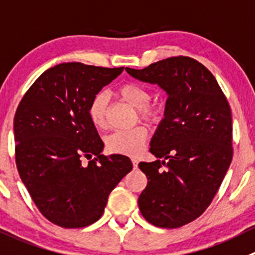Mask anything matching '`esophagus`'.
Segmentation results:
<instances>
[{
	"mask_svg": "<svg viewBox=\"0 0 255 255\" xmlns=\"http://www.w3.org/2000/svg\"><path fill=\"white\" fill-rule=\"evenodd\" d=\"M132 164H133V167H134V168L138 167V159H137V158H132Z\"/></svg>",
	"mask_w": 255,
	"mask_h": 255,
	"instance_id": "34e87169",
	"label": "esophagus"
}]
</instances>
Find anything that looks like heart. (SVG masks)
<instances>
[{
	"label": "heart",
	"mask_w": 255,
	"mask_h": 255,
	"mask_svg": "<svg viewBox=\"0 0 255 255\" xmlns=\"http://www.w3.org/2000/svg\"><path fill=\"white\" fill-rule=\"evenodd\" d=\"M121 100L137 108L138 115L147 122H154L158 117V107L149 103L150 95L147 88L137 83H126L117 91ZM108 95L98 92L88 105V117L97 129L107 127ZM148 139V129L144 126H137L132 129L116 130L106 138V147L110 152L126 155H137L144 148Z\"/></svg>",
	"instance_id": "b5f03b06"
}]
</instances>
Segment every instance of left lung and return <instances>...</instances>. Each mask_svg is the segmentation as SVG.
<instances>
[{"label": "left lung", "mask_w": 255, "mask_h": 255, "mask_svg": "<svg viewBox=\"0 0 255 255\" xmlns=\"http://www.w3.org/2000/svg\"><path fill=\"white\" fill-rule=\"evenodd\" d=\"M126 71L168 96L164 118L150 140L149 152L158 159L138 164L148 179L139 211L153 226L179 228L208 208L231 165V107L214 76L190 57Z\"/></svg>", "instance_id": "left-lung-1"}]
</instances>
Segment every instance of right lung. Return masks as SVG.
Masks as SVG:
<instances>
[{"label": "right lung", "mask_w": 255, "mask_h": 255, "mask_svg": "<svg viewBox=\"0 0 255 255\" xmlns=\"http://www.w3.org/2000/svg\"><path fill=\"white\" fill-rule=\"evenodd\" d=\"M122 71L61 63L44 71L17 107L19 177L43 217L62 228L97 222L110 193L133 168L127 155L102 154L105 144L88 117L93 96Z\"/></svg>", "instance_id": "right-lung-1"}]
</instances>
